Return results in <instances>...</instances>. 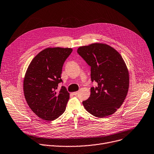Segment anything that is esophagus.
Listing matches in <instances>:
<instances>
[{"instance_id": "1", "label": "esophagus", "mask_w": 154, "mask_h": 154, "mask_svg": "<svg viewBox=\"0 0 154 154\" xmlns=\"http://www.w3.org/2000/svg\"><path fill=\"white\" fill-rule=\"evenodd\" d=\"M77 94H78V91H75V92H74V93H73L74 95H77Z\"/></svg>"}]
</instances>
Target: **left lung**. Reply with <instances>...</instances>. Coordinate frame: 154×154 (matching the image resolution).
<instances>
[{
    "instance_id": "obj_1",
    "label": "left lung",
    "mask_w": 154,
    "mask_h": 154,
    "mask_svg": "<svg viewBox=\"0 0 154 154\" xmlns=\"http://www.w3.org/2000/svg\"><path fill=\"white\" fill-rule=\"evenodd\" d=\"M77 53L91 67L89 98L82 102L85 109L103 118L113 114L123 103L129 88V72L123 59L111 46L100 43L80 47Z\"/></svg>"
}]
</instances>
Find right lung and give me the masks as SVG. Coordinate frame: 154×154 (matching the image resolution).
<instances>
[{"instance_id":"add662e5","label":"right lung","mask_w":154,"mask_h":154,"mask_svg":"<svg viewBox=\"0 0 154 154\" xmlns=\"http://www.w3.org/2000/svg\"><path fill=\"white\" fill-rule=\"evenodd\" d=\"M71 48H46L38 53L29 64L23 81L26 101L40 118L53 121L66 110L69 93L58 84L63 82L60 75Z\"/></svg>"}]
</instances>
